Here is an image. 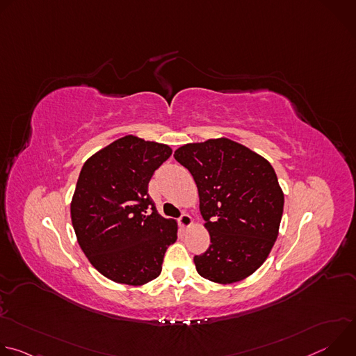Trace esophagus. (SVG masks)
I'll use <instances>...</instances> for the list:
<instances>
[{"mask_svg": "<svg viewBox=\"0 0 356 356\" xmlns=\"http://www.w3.org/2000/svg\"><path fill=\"white\" fill-rule=\"evenodd\" d=\"M179 224L183 227V228H188L191 224H193V220L188 214H181V217L179 218Z\"/></svg>", "mask_w": 356, "mask_h": 356, "instance_id": "esophagus-1", "label": "esophagus"}]
</instances>
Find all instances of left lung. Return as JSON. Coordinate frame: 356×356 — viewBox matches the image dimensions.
<instances>
[{
  "mask_svg": "<svg viewBox=\"0 0 356 356\" xmlns=\"http://www.w3.org/2000/svg\"><path fill=\"white\" fill-rule=\"evenodd\" d=\"M175 159L193 176L211 245L194 257L200 276L229 284L266 261L279 234L284 195L272 165L227 138L187 143Z\"/></svg>",
  "mask_w": 356,
  "mask_h": 356,
  "instance_id": "left-lung-1",
  "label": "left lung"
}]
</instances>
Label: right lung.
Wrapping results in <instances>:
<instances>
[{
  "label": "right lung",
  "instance_id": "1",
  "mask_svg": "<svg viewBox=\"0 0 356 356\" xmlns=\"http://www.w3.org/2000/svg\"><path fill=\"white\" fill-rule=\"evenodd\" d=\"M172 155L168 145L127 135L81 168L70 206L72 224L90 264L113 282L140 286L162 272L177 224L161 217L149 180Z\"/></svg>",
  "mask_w": 356,
  "mask_h": 356
}]
</instances>
